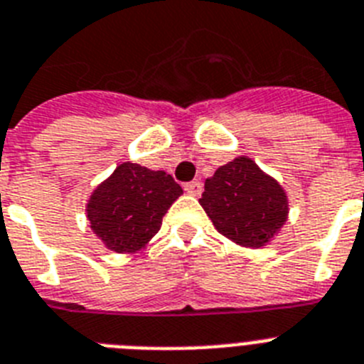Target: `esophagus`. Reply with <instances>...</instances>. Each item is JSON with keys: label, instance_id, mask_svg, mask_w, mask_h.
<instances>
[{"label": "esophagus", "instance_id": "1", "mask_svg": "<svg viewBox=\"0 0 364 364\" xmlns=\"http://www.w3.org/2000/svg\"><path fill=\"white\" fill-rule=\"evenodd\" d=\"M201 183L200 181H191V183H185V192L191 194V196H198L201 194Z\"/></svg>", "mask_w": 364, "mask_h": 364}]
</instances>
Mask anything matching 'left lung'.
<instances>
[{
	"mask_svg": "<svg viewBox=\"0 0 364 364\" xmlns=\"http://www.w3.org/2000/svg\"><path fill=\"white\" fill-rule=\"evenodd\" d=\"M200 205L218 233L246 248H261L274 239L289 215L283 187L244 155L207 179Z\"/></svg>",
	"mask_w": 364,
	"mask_h": 364,
	"instance_id": "1",
	"label": "left lung"
}]
</instances>
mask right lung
Listing matches in <instances>:
<instances>
[{
  "label": "right lung",
  "mask_w": 364,
  "mask_h": 364,
  "mask_svg": "<svg viewBox=\"0 0 364 364\" xmlns=\"http://www.w3.org/2000/svg\"><path fill=\"white\" fill-rule=\"evenodd\" d=\"M183 188L163 170L122 163L92 192L87 216L94 235L116 253L139 252L163 224Z\"/></svg>",
  "instance_id": "add662e5"
}]
</instances>
